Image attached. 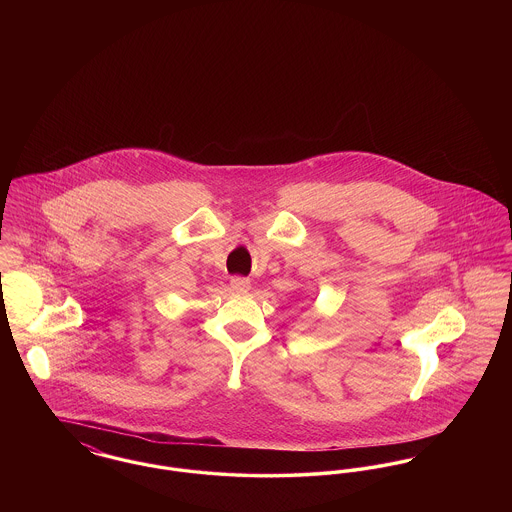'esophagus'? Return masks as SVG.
I'll return each instance as SVG.
<instances>
[{
  "mask_svg": "<svg viewBox=\"0 0 512 512\" xmlns=\"http://www.w3.org/2000/svg\"><path fill=\"white\" fill-rule=\"evenodd\" d=\"M230 288H232L234 292H247V290L251 288V282H249L247 278H242V276H234V278L230 280Z\"/></svg>",
  "mask_w": 512,
  "mask_h": 512,
  "instance_id": "obj_1",
  "label": "esophagus"
}]
</instances>
